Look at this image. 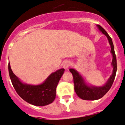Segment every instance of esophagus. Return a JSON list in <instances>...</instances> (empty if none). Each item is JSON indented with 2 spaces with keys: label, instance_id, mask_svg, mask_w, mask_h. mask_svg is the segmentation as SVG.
<instances>
[{
  "label": "esophagus",
  "instance_id": "esophagus-1",
  "mask_svg": "<svg viewBox=\"0 0 125 125\" xmlns=\"http://www.w3.org/2000/svg\"><path fill=\"white\" fill-rule=\"evenodd\" d=\"M71 65V62L69 61H65L63 63V67L66 69H67L69 67H70V66Z\"/></svg>",
  "mask_w": 125,
  "mask_h": 125
}]
</instances>
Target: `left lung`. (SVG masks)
I'll return each mask as SVG.
<instances>
[{
	"mask_svg": "<svg viewBox=\"0 0 125 125\" xmlns=\"http://www.w3.org/2000/svg\"><path fill=\"white\" fill-rule=\"evenodd\" d=\"M97 26L99 30L107 36L109 44H110L111 53L112 54V56H113V59H112V65L113 66V73L105 85L101 87H96L88 85L85 82L83 77L80 75L78 72L74 69H70L69 71L73 75L74 90H75V93L79 97L83 100H95L104 97L108 92V91L112 87L113 81L115 80L116 70H117L116 55H115L114 46H113L112 38L108 35L107 31L100 25H97Z\"/></svg>",
	"mask_w": 125,
	"mask_h": 125,
	"instance_id": "1",
	"label": "left lung"
}]
</instances>
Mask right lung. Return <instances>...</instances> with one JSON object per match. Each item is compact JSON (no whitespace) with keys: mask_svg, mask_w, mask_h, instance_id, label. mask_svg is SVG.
Masks as SVG:
<instances>
[{"mask_svg":"<svg viewBox=\"0 0 125 125\" xmlns=\"http://www.w3.org/2000/svg\"><path fill=\"white\" fill-rule=\"evenodd\" d=\"M64 72V69H61L50 74L42 84L30 85L21 82L9 64L10 78L17 93L25 101L35 106H44L54 100L57 85Z\"/></svg>","mask_w":125,"mask_h":125,"instance_id":"1","label":"right lung"}]
</instances>
